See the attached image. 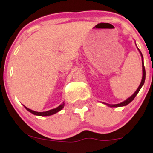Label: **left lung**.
Listing matches in <instances>:
<instances>
[{
	"mask_svg": "<svg viewBox=\"0 0 153 153\" xmlns=\"http://www.w3.org/2000/svg\"><path fill=\"white\" fill-rule=\"evenodd\" d=\"M140 51V50H139ZM140 54H141V56H142V62H143V79H142V81H141V83H140V86L138 87V88L137 89V91H135L134 94L132 95V96H130V97L129 98V99H127L126 101H123V102L120 103H118V104H114V105H110V104H107L108 106H111V107H119V106H126V105L129 104V103L131 102V101H132L135 98V96H137V94H138L139 91H140V89H141V88L143 85H144V82H145V66H144V62H143V54H142L141 52L140 51Z\"/></svg>",
	"mask_w": 153,
	"mask_h": 153,
	"instance_id": "8db88e82",
	"label": "left lung"
}]
</instances>
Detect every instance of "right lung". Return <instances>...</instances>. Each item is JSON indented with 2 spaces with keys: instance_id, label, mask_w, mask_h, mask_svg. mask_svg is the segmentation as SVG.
Here are the masks:
<instances>
[{
  "instance_id": "add662e5",
  "label": "right lung",
  "mask_w": 153,
  "mask_h": 153,
  "mask_svg": "<svg viewBox=\"0 0 153 153\" xmlns=\"http://www.w3.org/2000/svg\"><path fill=\"white\" fill-rule=\"evenodd\" d=\"M24 107H25L26 110L29 111V112H31V113L33 114L37 115V116H44V117H46V116H50V115L54 114H56V113H57V112H58L60 110H62V108H63V107H64V103H63L62 104H61L60 106H59L58 107H57V108H54V109L47 111H44V112L34 111L31 110V109H29V108H28L27 107H26V106H24Z\"/></svg>"
}]
</instances>
